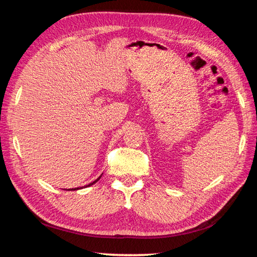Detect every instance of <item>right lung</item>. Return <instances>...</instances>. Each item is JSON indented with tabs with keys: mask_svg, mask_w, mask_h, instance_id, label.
<instances>
[{
	"mask_svg": "<svg viewBox=\"0 0 257 257\" xmlns=\"http://www.w3.org/2000/svg\"><path fill=\"white\" fill-rule=\"evenodd\" d=\"M102 176V175H101ZM101 176H100V177L99 178H97V179H95L94 180V182H92V183H90L89 185H85V186H83V187H89V186H91V185H93V184H95V183H97L98 182V180L100 179V178H101ZM80 188H82V187H80ZM79 187L78 188H70V189H68V190H78V189H80Z\"/></svg>",
	"mask_w": 257,
	"mask_h": 257,
	"instance_id": "1",
	"label": "right lung"
}]
</instances>
